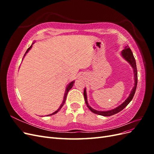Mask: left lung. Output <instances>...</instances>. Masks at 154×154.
<instances>
[{
    "instance_id": "8db88e82",
    "label": "left lung",
    "mask_w": 154,
    "mask_h": 154,
    "mask_svg": "<svg viewBox=\"0 0 154 154\" xmlns=\"http://www.w3.org/2000/svg\"><path fill=\"white\" fill-rule=\"evenodd\" d=\"M122 57H123V58L127 60V61L130 63V66H132V67L134 69V86L132 88V90L130 92V94L129 95V96L128 97V98L122 104H121L119 106H118L116 108L110 110H107V111H98L93 109L92 107L90 106V105H88V102H87V93H86V88H85L84 89V92H83V96H84V98H85V103L87 106V107L91 111H92L93 113L98 114V115H101V116H112L114 114H116L118 113L119 112L122 111L124 108H125L127 106L130 101H132V100L133 99V97L135 94V92H136V87H137V67H136V60H135L134 57L133 55V53L132 52L131 49H130V48L128 47V45H127L125 48V49H123L122 52Z\"/></svg>"
}]
</instances>
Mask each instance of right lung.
<instances>
[{
    "label": "right lung",
    "mask_w": 154,
    "mask_h": 154,
    "mask_svg": "<svg viewBox=\"0 0 154 154\" xmlns=\"http://www.w3.org/2000/svg\"><path fill=\"white\" fill-rule=\"evenodd\" d=\"M34 43H32V45L30 46V47L27 49V51H26V52L25 53V54H24V57H25L26 56V54L28 53V51L31 49V48H32V44H33ZM74 81H72V82H71V83H69V84L67 85V88H66V93H65V94H64V97H63V102H62V103L61 104V105H60V106L59 107V109L57 110H56L54 112H53V114H49V115H47V116H51V115H53V114H57L58 112L62 109V107L63 106V105H64V103H65V102H66V97H67V94H68V92L69 91V90L71 89V88L72 87V86H73V85H74Z\"/></svg>",
    "instance_id": "obj_1"
}]
</instances>
